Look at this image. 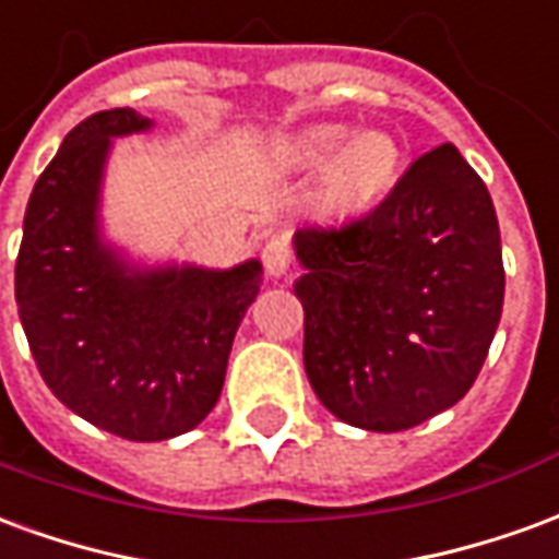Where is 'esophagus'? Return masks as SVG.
Masks as SVG:
<instances>
[{"mask_svg": "<svg viewBox=\"0 0 559 559\" xmlns=\"http://www.w3.org/2000/svg\"><path fill=\"white\" fill-rule=\"evenodd\" d=\"M293 263V248L290 239L284 233H272L263 245V266H266L269 275H287V269Z\"/></svg>", "mask_w": 559, "mask_h": 559, "instance_id": "34e87169", "label": "esophagus"}]
</instances>
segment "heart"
<instances>
[{"mask_svg": "<svg viewBox=\"0 0 559 559\" xmlns=\"http://www.w3.org/2000/svg\"><path fill=\"white\" fill-rule=\"evenodd\" d=\"M353 131L344 126H320L296 143V160L302 167H323L326 173V200L338 209H359L374 203L395 182L401 164L399 143L386 134H362L350 142Z\"/></svg>", "mask_w": 559, "mask_h": 559, "instance_id": "b5f03b06", "label": "heart"}]
</instances>
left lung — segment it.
Returning a JSON list of instances; mask_svg holds the SVG:
<instances>
[{"instance_id":"8db88e82","label":"left lung","mask_w":559,"mask_h":559,"mask_svg":"<svg viewBox=\"0 0 559 559\" xmlns=\"http://www.w3.org/2000/svg\"><path fill=\"white\" fill-rule=\"evenodd\" d=\"M293 242L305 374L329 413L404 431L467 395L506 272L491 194L452 143L413 160L371 212Z\"/></svg>"}]
</instances>
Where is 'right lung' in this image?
I'll return each mask as SVG.
<instances>
[{
  "instance_id": "1",
  "label": "right lung",
  "mask_w": 559,
  "mask_h": 559,
  "mask_svg": "<svg viewBox=\"0 0 559 559\" xmlns=\"http://www.w3.org/2000/svg\"><path fill=\"white\" fill-rule=\"evenodd\" d=\"M152 122L131 107L68 131L32 188L14 296L56 399L104 431L155 443L197 428L224 386L233 335L260 290V263L227 272H131L98 236L110 138Z\"/></svg>"
}]
</instances>
